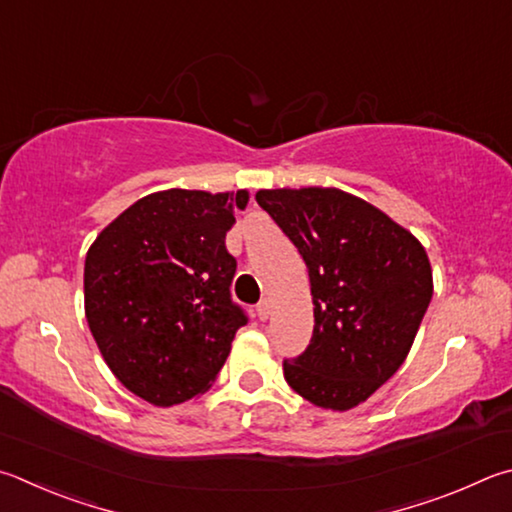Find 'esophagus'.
Here are the masks:
<instances>
[{
  "instance_id": "1",
  "label": "esophagus",
  "mask_w": 512,
  "mask_h": 512,
  "mask_svg": "<svg viewBox=\"0 0 512 512\" xmlns=\"http://www.w3.org/2000/svg\"><path fill=\"white\" fill-rule=\"evenodd\" d=\"M268 315H271V302L262 300L257 304V318L259 320H268Z\"/></svg>"
}]
</instances>
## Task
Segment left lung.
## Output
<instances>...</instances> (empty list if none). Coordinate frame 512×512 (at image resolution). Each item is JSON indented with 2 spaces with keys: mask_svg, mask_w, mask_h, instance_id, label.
I'll return each mask as SVG.
<instances>
[{
  "mask_svg": "<svg viewBox=\"0 0 512 512\" xmlns=\"http://www.w3.org/2000/svg\"><path fill=\"white\" fill-rule=\"evenodd\" d=\"M259 206L309 268L313 336L284 360L293 392L345 412L396 374L432 300L425 248L371 203L338 188L259 190Z\"/></svg>",
  "mask_w": 512,
  "mask_h": 512,
  "instance_id": "obj_1",
  "label": "left lung"
}]
</instances>
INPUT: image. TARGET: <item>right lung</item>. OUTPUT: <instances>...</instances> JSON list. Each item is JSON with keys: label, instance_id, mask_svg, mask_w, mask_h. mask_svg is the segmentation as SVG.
<instances>
[{"label": "right lung", "instance_id": "right-lung-1", "mask_svg": "<svg viewBox=\"0 0 512 512\" xmlns=\"http://www.w3.org/2000/svg\"><path fill=\"white\" fill-rule=\"evenodd\" d=\"M248 192L163 190L129 206L85 259V313L107 367L156 407L215 383L248 322L232 302L237 259L226 250Z\"/></svg>", "mask_w": 512, "mask_h": 512}]
</instances>
